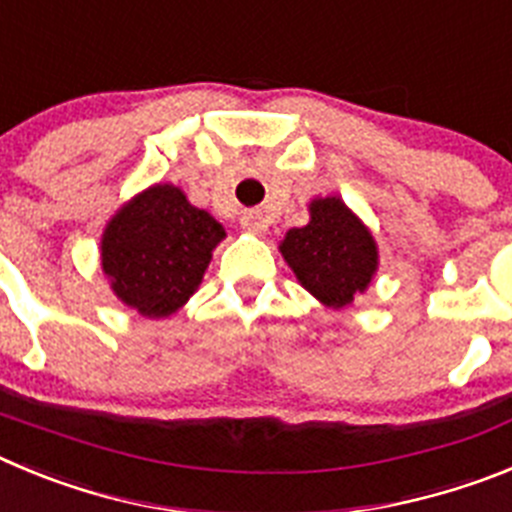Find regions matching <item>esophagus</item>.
<instances>
[{
  "label": "esophagus",
  "instance_id": "1",
  "mask_svg": "<svg viewBox=\"0 0 512 512\" xmlns=\"http://www.w3.org/2000/svg\"><path fill=\"white\" fill-rule=\"evenodd\" d=\"M241 228L246 233H253V236H261V233H266V218L259 213V210H246V213L241 215Z\"/></svg>",
  "mask_w": 512,
  "mask_h": 512
}]
</instances>
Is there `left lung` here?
Returning <instances> with one entry per match:
<instances>
[{
  "mask_svg": "<svg viewBox=\"0 0 512 512\" xmlns=\"http://www.w3.org/2000/svg\"><path fill=\"white\" fill-rule=\"evenodd\" d=\"M279 251L317 302L345 309L365 294L378 271V243L337 195L309 203V223L287 231Z\"/></svg>",
  "mask_w": 512,
  "mask_h": 512,
  "instance_id": "left-lung-1",
  "label": "left lung"
}]
</instances>
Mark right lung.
Here are the masks:
<instances>
[{
	"instance_id": "1",
	"label": "right lung",
	"mask_w": 512,
	"mask_h": 512,
	"mask_svg": "<svg viewBox=\"0 0 512 512\" xmlns=\"http://www.w3.org/2000/svg\"><path fill=\"white\" fill-rule=\"evenodd\" d=\"M225 228L170 182L147 187L103 228L101 269L124 307L149 320L175 314L198 292Z\"/></svg>"
}]
</instances>
